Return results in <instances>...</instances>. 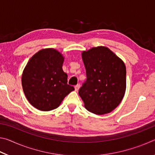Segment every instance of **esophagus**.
<instances>
[{
	"mask_svg": "<svg viewBox=\"0 0 155 155\" xmlns=\"http://www.w3.org/2000/svg\"><path fill=\"white\" fill-rule=\"evenodd\" d=\"M80 87H81V85H80V84H78V85H77L74 87V88H75V91H78V90H79V88H80Z\"/></svg>",
	"mask_w": 155,
	"mask_h": 155,
	"instance_id": "obj_1",
	"label": "esophagus"
}]
</instances>
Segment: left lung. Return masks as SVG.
Instances as JSON below:
<instances>
[{"label":"left lung","mask_w":155,"mask_h":155,"mask_svg":"<svg viewBox=\"0 0 155 155\" xmlns=\"http://www.w3.org/2000/svg\"><path fill=\"white\" fill-rule=\"evenodd\" d=\"M87 80L78 91L84 106L96 115L111 112L124 96L127 80L124 61L105 46L83 51Z\"/></svg>","instance_id":"left-lung-1"}]
</instances>
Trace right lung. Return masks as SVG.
Segmentation results:
<instances>
[{
    "label": "right lung",
    "instance_id": "add662e5",
    "mask_svg": "<svg viewBox=\"0 0 155 155\" xmlns=\"http://www.w3.org/2000/svg\"><path fill=\"white\" fill-rule=\"evenodd\" d=\"M64 57L54 48L39 51L28 61L22 75V85L31 105L40 111L58 107L74 87L68 84L62 69Z\"/></svg>",
    "mask_w": 155,
    "mask_h": 155
}]
</instances>
